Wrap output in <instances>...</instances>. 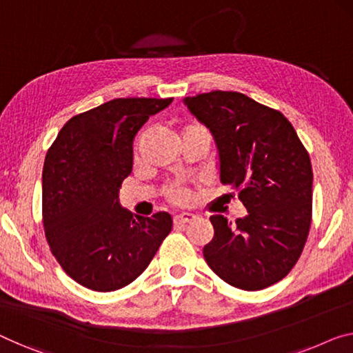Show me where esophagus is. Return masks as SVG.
<instances>
[{
  "instance_id": "obj_1",
  "label": "esophagus",
  "mask_w": 353,
  "mask_h": 353,
  "mask_svg": "<svg viewBox=\"0 0 353 353\" xmlns=\"http://www.w3.org/2000/svg\"><path fill=\"white\" fill-rule=\"evenodd\" d=\"M196 217H194L193 214H188V212H183V214H179L174 217V223L176 225H182V223H190L192 220H194Z\"/></svg>"
}]
</instances>
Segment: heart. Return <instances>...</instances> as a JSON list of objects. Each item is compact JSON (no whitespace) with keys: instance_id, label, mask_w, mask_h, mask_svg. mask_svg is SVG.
Segmentation results:
<instances>
[{"instance_id":"obj_1","label":"heart","mask_w":353,"mask_h":353,"mask_svg":"<svg viewBox=\"0 0 353 353\" xmlns=\"http://www.w3.org/2000/svg\"><path fill=\"white\" fill-rule=\"evenodd\" d=\"M182 134L183 138H187V136H192V134L210 136L206 126L201 125L199 122H194V120L183 125ZM163 193H165V198L168 201L172 204H177V206H185V204L190 203L192 199V190L185 185V183H181V182H174V183H170V185H166L165 192Z\"/></svg>"}]
</instances>
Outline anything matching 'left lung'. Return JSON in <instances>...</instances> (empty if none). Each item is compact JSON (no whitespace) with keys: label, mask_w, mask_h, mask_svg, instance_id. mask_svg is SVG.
I'll list each match as a JSON object with an SVG mask.
<instances>
[{"label":"left lung","mask_w":353,"mask_h":353,"mask_svg":"<svg viewBox=\"0 0 353 353\" xmlns=\"http://www.w3.org/2000/svg\"><path fill=\"white\" fill-rule=\"evenodd\" d=\"M212 131L220 181L247 209L231 223L212 215L203 254L215 274L241 290H261L296 265L312 222V166L293 125L244 93L214 90L185 98Z\"/></svg>","instance_id":"1"}]
</instances>
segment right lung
<instances>
[{
  "instance_id": "right-lung-1",
  "label": "right lung",
  "mask_w": 353,
  "mask_h": 353,
  "mask_svg": "<svg viewBox=\"0 0 353 353\" xmlns=\"http://www.w3.org/2000/svg\"><path fill=\"white\" fill-rule=\"evenodd\" d=\"M172 98H115L68 120L42 170V223L52 255L94 292L128 285L170 234L168 212L133 215L119 188L133 168V139Z\"/></svg>"
}]
</instances>
